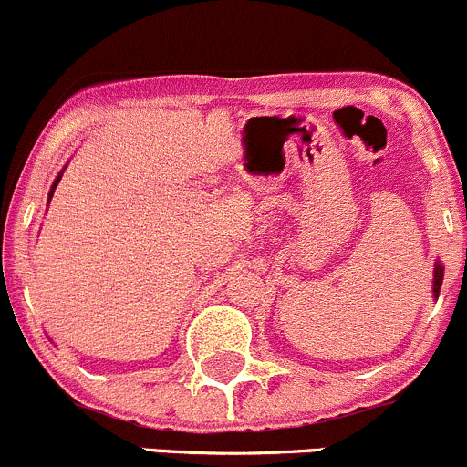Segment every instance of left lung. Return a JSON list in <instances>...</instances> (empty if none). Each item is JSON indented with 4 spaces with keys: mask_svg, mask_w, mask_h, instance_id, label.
Masks as SVG:
<instances>
[{
    "mask_svg": "<svg viewBox=\"0 0 467 467\" xmlns=\"http://www.w3.org/2000/svg\"><path fill=\"white\" fill-rule=\"evenodd\" d=\"M441 284H443V264L436 262L434 264V282H431V288H434V297H439L441 293Z\"/></svg>",
    "mask_w": 467,
    "mask_h": 467,
    "instance_id": "8db88e82",
    "label": "left lung"
}]
</instances>
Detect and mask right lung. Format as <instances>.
<instances>
[{"mask_svg":"<svg viewBox=\"0 0 467 467\" xmlns=\"http://www.w3.org/2000/svg\"><path fill=\"white\" fill-rule=\"evenodd\" d=\"M62 174H65V170L60 171V174L56 176V181H53V185H51V190H48V201H51V196H53V192H56V188H57V183H60V179H62Z\"/></svg>","mask_w":467,"mask_h":467,"instance_id":"obj_1","label":"right lung"}]
</instances>
